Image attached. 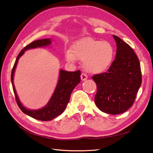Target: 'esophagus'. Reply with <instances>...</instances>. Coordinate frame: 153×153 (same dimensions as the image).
Segmentation results:
<instances>
[{"instance_id": "obj_1", "label": "esophagus", "mask_w": 153, "mask_h": 153, "mask_svg": "<svg viewBox=\"0 0 153 153\" xmlns=\"http://www.w3.org/2000/svg\"><path fill=\"white\" fill-rule=\"evenodd\" d=\"M80 78H81V80L84 81L88 79V76H87L85 73H82L80 75Z\"/></svg>"}]
</instances>
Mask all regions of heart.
<instances>
[{"mask_svg":"<svg viewBox=\"0 0 153 153\" xmlns=\"http://www.w3.org/2000/svg\"><path fill=\"white\" fill-rule=\"evenodd\" d=\"M114 56V48L109 42L85 37L74 43L71 52L67 53L66 59L69 62L75 59L83 61L86 71L92 73H101L110 66Z\"/></svg>","mask_w":153,"mask_h":153,"instance_id":"obj_1","label":"heart"}]
</instances>
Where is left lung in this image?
Segmentation results:
<instances>
[{"label":"left lung","mask_w":153,"mask_h":153,"mask_svg":"<svg viewBox=\"0 0 153 153\" xmlns=\"http://www.w3.org/2000/svg\"><path fill=\"white\" fill-rule=\"evenodd\" d=\"M117 45L115 60L107 72L92 78L97 86L95 104L104 113L116 115L126 111L133 104L142 82L141 66L131 47L113 35Z\"/></svg>","instance_id":"1"}]
</instances>
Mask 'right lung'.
Here are the masks:
<instances>
[{
  "label": "right lung",
  "mask_w": 153,
  "mask_h": 153,
  "mask_svg": "<svg viewBox=\"0 0 153 153\" xmlns=\"http://www.w3.org/2000/svg\"><path fill=\"white\" fill-rule=\"evenodd\" d=\"M51 43L50 39H43L36 40V41H34L26 45L18 54L11 73L12 88H13L16 100L18 107L24 114L28 115L34 119L41 121H50L63 113L66 109L68 102H69L70 96L72 91L78 84L80 82V71L69 72V71L61 69L60 73H59V81L54 93L53 94L50 100L49 101L48 104L44 108L39 109V110H30L24 107L22 104H21L19 99H18L16 92L13 82L14 74L18 59L27 49L48 46L50 45Z\"/></svg>",
  "instance_id": "obj_1"
}]
</instances>
